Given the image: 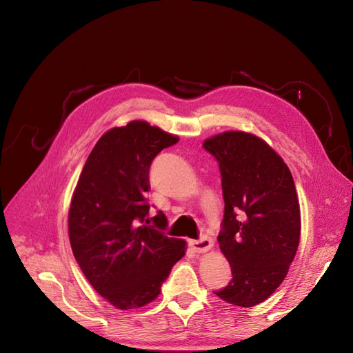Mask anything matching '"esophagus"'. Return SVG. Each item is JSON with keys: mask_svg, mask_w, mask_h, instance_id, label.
Listing matches in <instances>:
<instances>
[{"mask_svg": "<svg viewBox=\"0 0 353 353\" xmlns=\"http://www.w3.org/2000/svg\"><path fill=\"white\" fill-rule=\"evenodd\" d=\"M190 246L197 253H205V252H209L213 248V240L208 236H203L197 240H192Z\"/></svg>", "mask_w": 353, "mask_h": 353, "instance_id": "34e87169", "label": "esophagus"}]
</instances>
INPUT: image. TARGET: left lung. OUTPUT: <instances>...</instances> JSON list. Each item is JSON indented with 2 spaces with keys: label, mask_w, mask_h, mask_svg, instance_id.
Here are the masks:
<instances>
[{
  "label": "left lung",
  "mask_w": 353,
  "mask_h": 353,
  "mask_svg": "<svg viewBox=\"0 0 353 353\" xmlns=\"http://www.w3.org/2000/svg\"><path fill=\"white\" fill-rule=\"evenodd\" d=\"M219 163L225 217L217 236L232 281L214 293L228 303H262L288 274L301 239V209L286 163L262 139L226 132L203 143Z\"/></svg>",
  "instance_id": "left-lung-1"
}]
</instances>
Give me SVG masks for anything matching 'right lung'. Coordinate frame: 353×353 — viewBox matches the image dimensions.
I'll return each mask as SVG.
<instances>
[{"instance_id":"add662e5","label":"right lung","mask_w":353,"mask_h":353,"mask_svg":"<svg viewBox=\"0 0 353 353\" xmlns=\"http://www.w3.org/2000/svg\"><path fill=\"white\" fill-rule=\"evenodd\" d=\"M179 139L145 121L107 132L92 148L68 213L74 257L90 285L121 310L154 301L186 242L169 237L163 212L148 225L154 157Z\"/></svg>"}]
</instances>
